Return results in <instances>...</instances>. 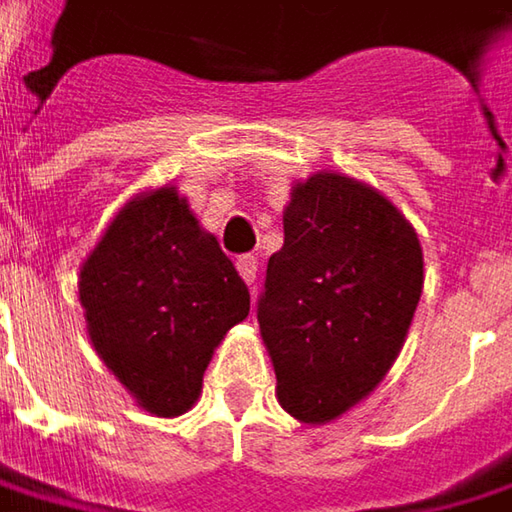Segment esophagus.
Segmentation results:
<instances>
[{
  "label": "esophagus",
  "instance_id": "1",
  "mask_svg": "<svg viewBox=\"0 0 512 512\" xmlns=\"http://www.w3.org/2000/svg\"><path fill=\"white\" fill-rule=\"evenodd\" d=\"M237 269H240V275H243V281L252 287L257 281V257L255 255H243L237 257Z\"/></svg>",
  "mask_w": 512,
  "mask_h": 512
}]
</instances>
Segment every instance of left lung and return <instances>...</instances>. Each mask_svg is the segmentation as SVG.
Instances as JSON below:
<instances>
[{
	"label": "left lung",
	"mask_w": 512,
	"mask_h": 512,
	"mask_svg": "<svg viewBox=\"0 0 512 512\" xmlns=\"http://www.w3.org/2000/svg\"><path fill=\"white\" fill-rule=\"evenodd\" d=\"M422 281L419 237L387 196L340 172L299 181L257 302L281 407L319 425L372 393L404 346Z\"/></svg>",
	"instance_id": "8db88e82"
}]
</instances>
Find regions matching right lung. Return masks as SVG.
<instances>
[{
	"mask_svg": "<svg viewBox=\"0 0 512 512\" xmlns=\"http://www.w3.org/2000/svg\"><path fill=\"white\" fill-rule=\"evenodd\" d=\"M78 299L105 366L155 416L202 395L222 337L249 316V287L175 187L140 193L81 266Z\"/></svg>",
	"mask_w": 512,
	"mask_h": 512,
	"instance_id": "add662e5",
	"label": "right lung"
}]
</instances>
